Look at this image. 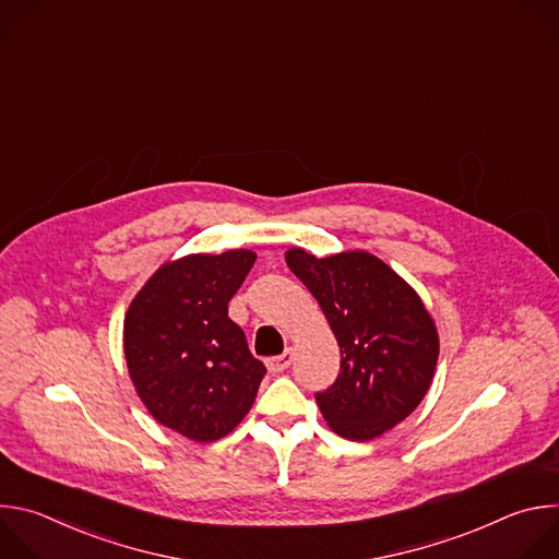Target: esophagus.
I'll use <instances>...</instances> for the list:
<instances>
[{"label":"esophagus","instance_id":"1","mask_svg":"<svg viewBox=\"0 0 559 559\" xmlns=\"http://www.w3.org/2000/svg\"><path fill=\"white\" fill-rule=\"evenodd\" d=\"M292 360H294V354H292V349H287V352H283L281 356L267 358L265 365H267V369H270L272 373H281V371H285V369L292 365Z\"/></svg>","mask_w":559,"mask_h":559}]
</instances>
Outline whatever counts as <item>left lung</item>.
<instances>
[{"label": "left lung", "mask_w": 559, "mask_h": 559, "mask_svg": "<svg viewBox=\"0 0 559 559\" xmlns=\"http://www.w3.org/2000/svg\"><path fill=\"white\" fill-rule=\"evenodd\" d=\"M285 261L321 305L341 347L336 382L316 393L332 431L367 442L403 423L429 391L440 352L416 289L360 250L316 259L292 248Z\"/></svg>", "instance_id": "1"}]
</instances>
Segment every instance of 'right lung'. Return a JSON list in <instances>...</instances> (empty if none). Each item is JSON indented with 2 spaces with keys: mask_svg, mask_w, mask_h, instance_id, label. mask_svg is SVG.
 <instances>
[{
  "mask_svg": "<svg viewBox=\"0 0 559 559\" xmlns=\"http://www.w3.org/2000/svg\"><path fill=\"white\" fill-rule=\"evenodd\" d=\"M254 261L250 250L170 261L126 311L123 352L139 397L156 423L194 442H214L241 423L265 376L227 316Z\"/></svg>",
  "mask_w": 559,
  "mask_h": 559,
  "instance_id": "add662e5",
  "label": "right lung"
}]
</instances>
